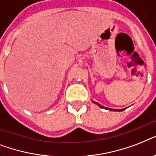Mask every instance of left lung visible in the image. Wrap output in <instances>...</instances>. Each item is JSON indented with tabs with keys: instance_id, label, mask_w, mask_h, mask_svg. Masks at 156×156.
Masks as SVG:
<instances>
[{
	"instance_id": "8db88e82",
	"label": "left lung",
	"mask_w": 156,
	"mask_h": 156,
	"mask_svg": "<svg viewBox=\"0 0 156 156\" xmlns=\"http://www.w3.org/2000/svg\"><path fill=\"white\" fill-rule=\"evenodd\" d=\"M92 102H93V103H94V104H97L98 106H99V107H100V108H104V109H108V110H109V111H116V112H121V111H124V110H125V109H126V108H122V109H112V108H105V107L102 106V105H100V104H98V103L95 102V101H93V100H92Z\"/></svg>"
}]
</instances>
